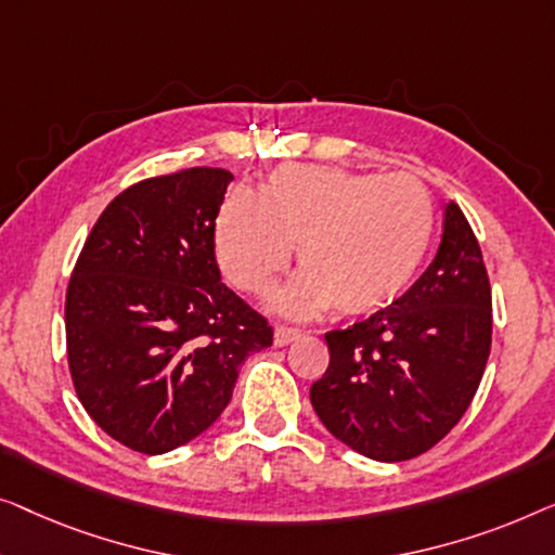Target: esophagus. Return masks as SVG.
Returning <instances> with one entry per match:
<instances>
[{
  "label": "esophagus",
  "instance_id": "esophagus-1",
  "mask_svg": "<svg viewBox=\"0 0 555 555\" xmlns=\"http://www.w3.org/2000/svg\"><path fill=\"white\" fill-rule=\"evenodd\" d=\"M299 337H301V332H299V330H292V326L279 324L276 330H274V345H276V347L292 345V341H296Z\"/></svg>",
  "mask_w": 555,
  "mask_h": 555
}]
</instances>
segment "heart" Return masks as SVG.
Instances as JSON below:
<instances>
[{
  "instance_id": "heart-1",
  "label": "heart",
  "mask_w": 555,
  "mask_h": 555,
  "mask_svg": "<svg viewBox=\"0 0 555 555\" xmlns=\"http://www.w3.org/2000/svg\"><path fill=\"white\" fill-rule=\"evenodd\" d=\"M435 208L412 176L284 166L256 198L236 193L216 218V256L231 284L263 294L299 246L304 271L274 296L276 309L359 317L389 307L412 286L430 251Z\"/></svg>"
}]
</instances>
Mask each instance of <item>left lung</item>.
Listing matches in <instances>:
<instances>
[{
	"label": "left lung",
	"mask_w": 555,
	"mask_h": 555,
	"mask_svg": "<svg viewBox=\"0 0 555 555\" xmlns=\"http://www.w3.org/2000/svg\"><path fill=\"white\" fill-rule=\"evenodd\" d=\"M493 301L478 238L457 203L423 276L387 309L326 332L330 366L311 385L326 430L379 463L423 455L460 423L486 372Z\"/></svg>",
	"instance_id": "left-lung-1"
}]
</instances>
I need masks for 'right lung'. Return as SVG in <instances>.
<instances>
[{
	"mask_svg": "<svg viewBox=\"0 0 555 555\" xmlns=\"http://www.w3.org/2000/svg\"><path fill=\"white\" fill-rule=\"evenodd\" d=\"M233 176L189 168L125 189L75 263L65 301L75 392L98 427L163 455L206 433L267 319L221 284L216 216Z\"/></svg>",
	"mask_w": 555,
	"mask_h": 555,
	"instance_id": "add662e5",
	"label": "right lung"
}]
</instances>
